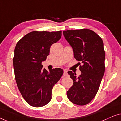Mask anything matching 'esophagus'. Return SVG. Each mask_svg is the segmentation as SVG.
<instances>
[{
  "mask_svg": "<svg viewBox=\"0 0 121 121\" xmlns=\"http://www.w3.org/2000/svg\"><path fill=\"white\" fill-rule=\"evenodd\" d=\"M67 75H68V74H67V71L66 70H64V76H67Z\"/></svg>",
  "mask_w": 121,
  "mask_h": 121,
  "instance_id": "obj_1",
  "label": "esophagus"
}]
</instances>
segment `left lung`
<instances>
[{
	"label": "left lung",
	"mask_w": 121,
	"mask_h": 121,
	"mask_svg": "<svg viewBox=\"0 0 121 121\" xmlns=\"http://www.w3.org/2000/svg\"><path fill=\"white\" fill-rule=\"evenodd\" d=\"M63 34L73 49L74 57L80 62L78 65L82 64L80 76L71 71L67 72L73 80L67 98L77 105H86L96 96L104 73V43L97 34L87 29L64 31Z\"/></svg>",
	"instance_id": "1"
}]
</instances>
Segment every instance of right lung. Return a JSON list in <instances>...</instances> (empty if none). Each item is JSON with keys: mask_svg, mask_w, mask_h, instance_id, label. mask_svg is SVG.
I'll return each mask as SVG.
<instances>
[{"mask_svg": "<svg viewBox=\"0 0 121 121\" xmlns=\"http://www.w3.org/2000/svg\"><path fill=\"white\" fill-rule=\"evenodd\" d=\"M61 35V31H32L16 45L13 59L16 82L24 99L33 107H42L51 101L53 87L63 75L61 69L48 72L41 64Z\"/></svg>", "mask_w": 121, "mask_h": 121, "instance_id": "obj_1", "label": "right lung"}]
</instances>
